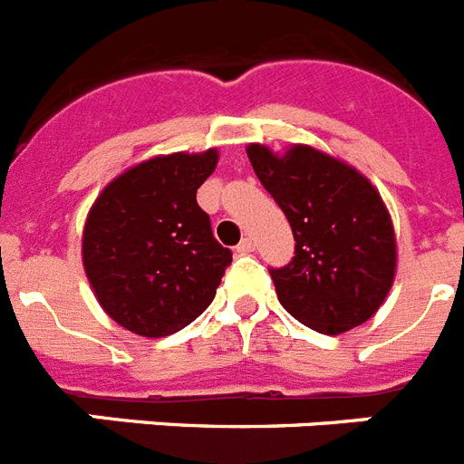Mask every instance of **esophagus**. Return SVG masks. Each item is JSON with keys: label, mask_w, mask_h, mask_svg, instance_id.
<instances>
[{"label": "esophagus", "mask_w": 464, "mask_h": 464, "mask_svg": "<svg viewBox=\"0 0 464 464\" xmlns=\"http://www.w3.org/2000/svg\"><path fill=\"white\" fill-rule=\"evenodd\" d=\"M255 247H256L255 237H243L240 245H237V252H240V255H249V252H255Z\"/></svg>", "instance_id": "esophagus-1"}]
</instances>
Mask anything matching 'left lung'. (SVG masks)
<instances>
[{
  "label": "left lung",
  "mask_w": 464,
  "mask_h": 464,
  "mask_svg": "<svg viewBox=\"0 0 464 464\" xmlns=\"http://www.w3.org/2000/svg\"><path fill=\"white\" fill-rule=\"evenodd\" d=\"M247 156L296 240L294 259L268 271L280 304L327 336L364 324L388 296L397 268L381 193L354 168L305 144L285 156L249 144Z\"/></svg>",
  "instance_id": "obj_1"
}]
</instances>
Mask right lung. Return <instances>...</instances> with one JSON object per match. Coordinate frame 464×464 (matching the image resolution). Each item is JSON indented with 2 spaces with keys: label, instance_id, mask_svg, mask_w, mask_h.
Instances as JSON below:
<instances>
[{
  "label": "right lung",
  "instance_id": "right-lung-1",
  "mask_svg": "<svg viewBox=\"0 0 464 464\" xmlns=\"http://www.w3.org/2000/svg\"><path fill=\"white\" fill-rule=\"evenodd\" d=\"M217 149L156 156L104 187L83 227V268L104 313L147 338L175 334L212 304L231 249L196 200Z\"/></svg>",
  "mask_w": 464,
  "mask_h": 464
}]
</instances>
